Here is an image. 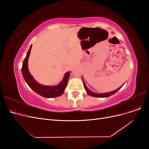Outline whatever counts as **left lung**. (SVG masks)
<instances>
[{"mask_svg":"<svg viewBox=\"0 0 149 149\" xmlns=\"http://www.w3.org/2000/svg\"><path fill=\"white\" fill-rule=\"evenodd\" d=\"M83 83H84V88L86 89V92L88 95H91V96H92V97H100V98H103V97H108L109 96H111V95H113L115 93H116L117 91H118L119 89H120L123 86L124 84H123L121 87H120L118 89H117L113 91H112L111 92H107V93H94V92H92V91H91L86 86V85L84 81V80H83Z\"/></svg>","mask_w":149,"mask_h":149,"instance_id":"left-lung-1","label":"left lung"}]
</instances>
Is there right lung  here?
Listing matches in <instances>:
<instances>
[{
    "label": "right lung",
    "instance_id": "add662e5",
    "mask_svg": "<svg viewBox=\"0 0 149 149\" xmlns=\"http://www.w3.org/2000/svg\"><path fill=\"white\" fill-rule=\"evenodd\" d=\"M31 47H32V45H31L26 54V56L24 60H23L22 68V73L25 81L31 89H32L34 92L38 93V94L43 97L55 98L60 96L65 92V89L67 86L69 77L70 75V72L65 74L63 79L61 83L57 86H44L38 84L35 81L32 75L30 74L28 68V60L30 54Z\"/></svg>",
    "mask_w": 149,
    "mask_h": 149
}]
</instances>
